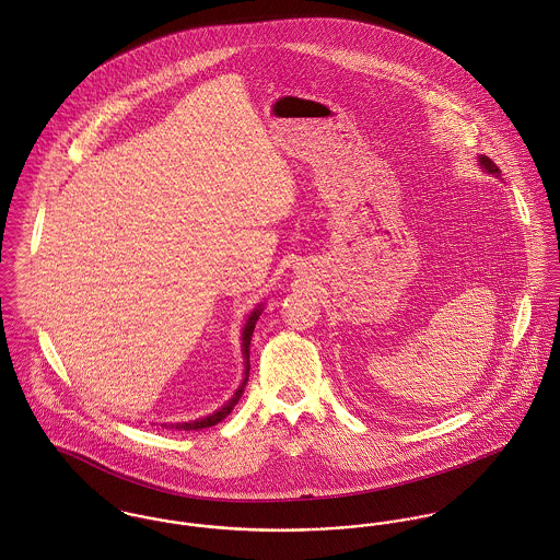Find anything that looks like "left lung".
Wrapping results in <instances>:
<instances>
[{
	"label": "left lung",
	"mask_w": 560,
	"mask_h": 560,
	"mask_svg": "<svg viewBox=\"0 0 560 560\" xmlns=\"http://www.w3.org/2000/svg\"><path fill=\"white\" fill-rule=\"evenodd\" d=\"M479 165H481V170L483 172H488V174H492V176H500V170L497 167V163L492 161V159H488V156H479Z\"/></svg>",
	"instance_id": "left-lung-1"
}]
</instances>
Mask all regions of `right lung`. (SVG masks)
Here are the masks:
<instances>
[{
  "mask_svg": "<svg viewBox=\"0 0 560 560\" xmlns=\"http://www.w3.org/2000/svg\"><path fill=\"white\" fill-rule=\"evenodd\" d=\"M261 311H264V305H257L255 310L250 311L249 317H247V324H245V328H243V357H245V377H243V384L238 386V390L234 393V397L228 401V404H223L219 410H214L212 415H208V417H203V419H197V421H188V423H174V425H170V428H176V430H185V432H190V430H203V428H212V425H217V423H221L232 410H234V406L238 404V399L243 397V393H245V386H247V380H249V346H250V337H253V330H255V322L259 319V315H261ZM165 428H167V423H165Z\"/></svg>",
  "mask_w": 560,
  "mask_h": 560,
  "instance_id": "right-lung-1",
  "label": "right lung"
}]
</instances>
